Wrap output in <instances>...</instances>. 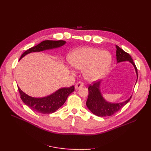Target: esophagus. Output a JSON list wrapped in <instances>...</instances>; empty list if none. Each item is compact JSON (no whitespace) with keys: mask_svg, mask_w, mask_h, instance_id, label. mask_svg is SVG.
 <instances>
[{"mask_svg":"<svg viewBox=\"0 0 151 151\" xmlns=\"http://www.w3.org/2000/svg\"><path fill=\"white\" fill-rule=\"evenodd\" d=\"M83 86H84V83H83V82L79 81V82H77V83L76 84V85H75V89H78L80 88H81V87H83Z\"/></svg>","mask_w":151,"mask_h":151,"instance_id":"obj_1","label":"esophagus"}]
</instances>
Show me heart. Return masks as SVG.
<instances>
[{
	"mask_svg": "<svg viewBox=\"0 0 151 151\" xmlns=\"http://www.w3.org/2000/svg\"><path fill=\"white\" fill-rule=\"evenodd\" d=\"M71 66L83 70L89 81H98L108 72L111 63V55L107 52L91 47H83L72 52L68 58Z\"/></svg>",
	"mask_w": 151,
	"mask_h": 151,
	"instance_id": "obj_1",
	"label": "heart"
}]
</instances>
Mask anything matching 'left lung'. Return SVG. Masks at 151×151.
<instances>
[{"instance_id": "1", "label": "left lung", "mask_w": 151, "mask_h": 151, "mask_svg": "<svg viewBox=\"0 0 151 151\" xmlns=\"http://www.w3.org/2000/svg\"><path fill=\"white\" fill-rule=\"evenodd\" d=\"M116 48L117 63L124 61H129L134 65L137 76L138 77L137 68L131 56L128 53L123 51L122 48L117 46V45H116ZM101 83V81L98 82L94 81L93 85H89L88 88L89 95L86 101V106L91 112L96 116L103 117L111 116L116 112L119 111L123 106H125L127 103H128V102L130 100L132 96L127 100L122 103H112L107 102L103 98L101 92H100L99 88Z\"/></svg>"}]
</instances>
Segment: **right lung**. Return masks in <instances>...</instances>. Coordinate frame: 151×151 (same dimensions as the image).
I'll return each mask as SVG.
<instances>
[{
  "label": "right lung",
  "instance_id": "add662e5",
  "mask_svg": "<svg viewBox=\"0 0 151 151\" xmlns=\"http://www.w3.org/2000/svg\"><path fill=\"white\" fill-rule=\"evenodd\" d=\"M65 41L63 40L43 41L36 46L27 50L22 54L20 59L24 57L26 55L31 52H39L43 51V50L60 47L65 45ZM17 88L20 93L21 98L23 103L33 111L42 114H49L56 111L59 108H60L64 104L68 95L74 91V86H72L70 88L59 89L56 92L47 97L36 98L27 95L21 90L19 87Z\"/></svg>",
  "mask_w": 151,
  "mask_h": 151
}]
</instances>
